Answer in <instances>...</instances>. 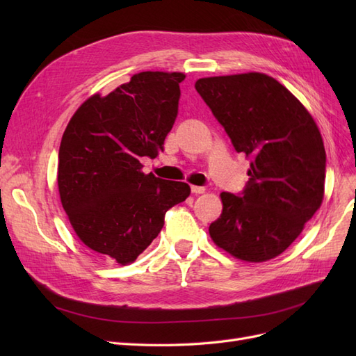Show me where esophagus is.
<instances>
[{
  "instance_id": "obj_1",
  "label": "esophagus",
  "mask_w": 356,
  "mask_h": 356,
  "mask_svg": "<svg viewBox=\"0 0 356 356\" xmlns=\"http://www.w3.org/2000/svg\"><path fill=\"white\" fill-rule=\"evenodd\" d=\"M207 191L204 187H199V186H191V193L193 195H203V193Z\"/></svg>"
}]
</instances>
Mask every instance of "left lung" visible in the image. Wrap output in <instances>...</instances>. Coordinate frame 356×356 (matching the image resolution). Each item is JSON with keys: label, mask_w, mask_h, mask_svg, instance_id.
Listing matches in <instances>:
<instances>
[{"label": "left lung", "mask_w": 356, "mask_h": 356, "mask_svg": "<svg viewBox=\"0 0 356 356\" xmlns=\"http://www.w3.org/2000/svg\"><path fill=\"white\" fill-rule=\"evenodd\" d=\"M196 90L251 159L241 196L221 193L209 225L213 243L234 258L263 263L282 254L324 199L325 148L306 106L270 75L245 72L199 79Z\"/></svg>", "instance_id": "obj_1"}]
</instances>
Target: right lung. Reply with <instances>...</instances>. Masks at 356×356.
<instances>
[{
	"label": "right lung",
	"instance_id": "obj_1",
	"mask_svg": "<svg viewBox=\"0 0 356 356\" xmlns=\"http://www.w3.org/2000/svg\"><path fill=\"white\" fill-rule=\"evenodd\" d=\"M182 72L144 71L106 96L86 99L59 147L58 187L79 239L126 266L163 229L165 213L190 186L144 174L141 157H157L178 114Z\"/></svg>",
	"mask_w": 356,
	"mask_h": 356
}]
</instances>
